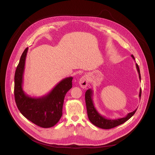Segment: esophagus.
<instances>
[{
	"label": "esophagus",
	"mask_w": 155,
	"mask_h": 155,
	"mask_svg": "<svg viewBox=\"0 0 155 155\" xmlns=\"http://www.w3.org/2000/svg\"><path fill=\"white\" fill-rule=\"evenodd\" d=\"M88 77L84 75L80 78L79 84L81 88H86L88 84Z\"/></svg>",
	"instance_id": "esophagus-1"
}]
</instances>
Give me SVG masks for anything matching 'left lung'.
<instances>
[{
    "instance_id": "obj_1",
    "label": "left lung",
    "mask_w": 155,
    "mask_h": 155,
    "mask_svg": "<svg viewBox=\"0 0 155 155\" xmlns=\"http://www.w3.org/2000/svg\"><path fill=\"white\" fill-rule=\"evenodd\" d=\"M131 57L133 58V59L135 60V58L133 55H131ZM136 68L137 70V72L139 73V77L140 80H141L140 77V69L139 68V65L137 64H136ZM141 93L142 90L141 88L139 92V97L140 99L141 97ZM93 91L91 89L87 90L85 93V102H86V110H87V114L88 118H89L90 121L96 126L105 129H112L116 126H118L126 121H127L129 119H130L134 114L136 113V110L137 108H136L134 111L130 113H129L125 117L112 120V119H108L105 118V117L101 115L95 108L93 101Z\"/></svg>"
}]
</instances>
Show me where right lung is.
<instances>
[{
	"mask_svg": "<svg viewBox=\"0 0 155 155\" xmlns=\"http://www.w3.org/2000/svg\"><path fill=\"white\" fill-rule=\"evenodd\" d=\"M28 48L22 54L15 74L14 94L19 112L35 124L44 128L54 126L62 115L64 99L72 87L73 77L64 78L47 95L32 97L23 89V75Z\"/></svg>",
	"mask_w": 155,
	"mask_h": 155,
	"instance_id": "right-lung-1",
	"label": "right lung"
}]
</instances>
